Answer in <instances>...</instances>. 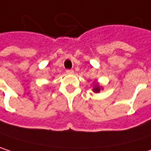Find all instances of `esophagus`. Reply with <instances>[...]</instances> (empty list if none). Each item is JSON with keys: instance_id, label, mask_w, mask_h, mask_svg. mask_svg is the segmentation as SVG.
<instances>
[{"instance_id": "obj_1", "label": "esophagus", "mask_w": 151, "mask_h": 151, "mask_svg": "<svg viewBox=\"0 0 151 151\" xmlns=\"http://www.w3.org/2000/svg\"><path fill=\"white\" fill-rule=\"evenodd\" d=\"M66 73L67 74H73L74 73V71L73 70H66Z\"/></svg>"}]
</instances>
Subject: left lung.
<instances>
[{
  "mask_svg": "<svg viewBox=\"0 0 151 151\" xmlns=\"http://www.w3.org/2000/svg\"><path fill=\"white\" fill-rule=\"evenodd\" d=\"M103 89V87L102 86H101V85L97 82V83H93V91L94 92V93H100L101 92V90H102Z\"/></svg>",
  "mask_w": 151,
  "mask_h": 151,
  "instance_id": "8db88e82",
  "label": "left lung"
}]
</instances>
